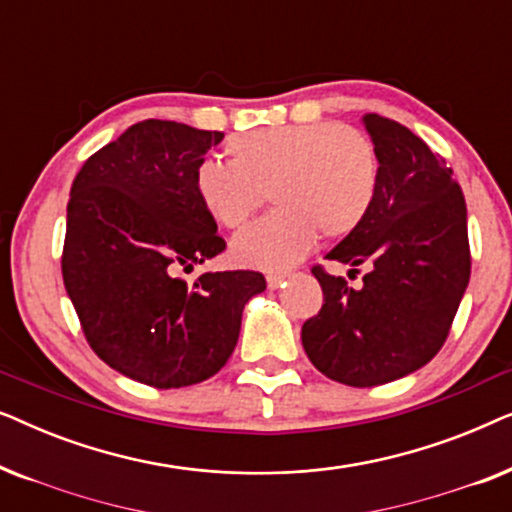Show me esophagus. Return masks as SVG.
<instances>
[{"label": "esophagus", "mask_w": 512, "mask_h": 512, "mask_svg": "<svg viewBox=\"0 0 512 512\" xmlns=\"http://www.w3.org/2000/svg\"><path fill=\"white\" fill-rule=\"evenodd\" d=\"M286 282V275H268V289H279V286H284Z\"/></svg>", "instance_id": "obj_1"}]
</instances>
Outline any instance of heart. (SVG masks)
<instances>
[{"mask_svg":"<svg viewBox=\"0 0 512 512\" xmlns=\"http://www.w3.org/2000/svg\"><path fill=\"white\" fill-rule=\"evenodd\" d=\"M230 163L200 160L195 195L216 223L240 228L268 198L275 212L230 242L237 265L282 272L310 254L319 233L352 235L373 207L380 165L361 130L335 121L258 128L228 139Z\"/></svg>","mask_w":512,"mask_h":512,"instance_id":"heart-1","label":"heart"}]
</instances>
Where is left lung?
Returning <instances> with one entry per match:
<instances>
[{"instance_id":"1","label":"left lung","mask_w":512,"mask_h":512,"mask_svg":"<svg viewBox=\"0 0 512 512\" xmlns=\"http://www.w3.org/2000/svg\"><path fill=\"white\" fill-rule=\"evenodd\" d=\"M380 163L366 221L326 254L366 265L361 289L312 268L324 291L303 324L314 368L349 387H377L426 366L450 333L471 279L464 193L445 160L391 118L363 116Z\"/></svg>"}]
</instances>
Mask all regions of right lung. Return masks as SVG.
Wrapping results in <instances>:
<instances>
[{
  "instance_id": "add662e5",
  "label": "right lung",
  "mask_w": 512,
  "mask_h": 512,
  "mask_svg": "<svg viewBox=\"0 0 512 512\" xmlns=\"http://www.w3.org/2000/svg\"><path fill=\"white\" fill-rule=\"evenodd\" d=\"M223 132L174 121L130 125L76 174L62 279L88 345L118 373L179 389L219 373L240 338L242 310L265 291L251 270H181L226 249L195 195L193 174Z\"/></svg>"
}]
</instances>
